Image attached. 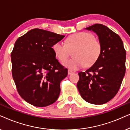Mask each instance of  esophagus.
<instances>
[{
	"label": "esophagus",
	"instance_id": "34e87169",
	"mask_svg": "<svg viewBox=\"0 0 130 130\" xmlns=\"http://www.w3.org/2000/svg\"><path fill=\"white\" fill-rule=\"evenodd\" d=\"M68 73L69 75H70V74H71L73 73V72H72V71H71V70H68Z\"/></svg>",
	"mask_w": 130,
	"mask_h": 130
}]
</instances>
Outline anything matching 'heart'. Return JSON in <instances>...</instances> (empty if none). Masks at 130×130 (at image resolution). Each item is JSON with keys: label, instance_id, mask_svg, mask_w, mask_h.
Segmentation results:
<instances>
[{"label": "heart", "instance_id": "obj_1", "mask_svg": "<svg viewBox=\"0 0 130 130\" xmlns=\"http://www.w3.org/2000/svg\"><path fill=\"white\" fill-rule=\"evenodd\" d=\"M75 49L73 52L74 58L64 62L63 65L71 70H78L96 63L101 54L102 45L93 34L79 32L67 38L66 44L60 41L53 46L55 55L61 62L68 59L70 49Z\"/></svg>", "mask_w": 130, "mask_h": 130}]
</instances>
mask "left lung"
<instances>
[{
	"instance_id": "1",
	"label": "left lung",
	"mask_w": 130,
	"mask_h": 130,
	"mask_svg": "<svg viewBox=\"0 0 130 130\" xmlns=\"http://www.w3.org/2000/svg\"><path fill=\"white\" fill-rule=\"evenodd\" d=\"M86 29L98 36L102 52L92 67L79 72L77 88L87 102L102 105L114 98L121 85L125 73L126 52L120 37L106 26L96 24Z\"/></svg>"
}]
</instances>
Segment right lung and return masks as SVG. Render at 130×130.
Here are the masks:
<instances>
[{
  "instance_id": "obj_1",
  "label": "right lung",
  "mask_w": 130,
  "mask_h": 130,
  "mask_svg": "<svg viewBox=\"0 0 130 130\" xmlns=\"http://www.w3.org/2000/svg\"><path fill=\"white\" fill-rule=\"evenodd\" d=\"M65 36L34 28L19 37L11 53L12 74L21 97L37 107L56 101L60 83L68 75L56 58L53 46Z\"/></svg>"
}]
</instances>
